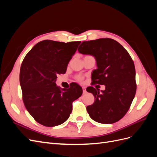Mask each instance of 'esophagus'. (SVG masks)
Returning <instances> with one entry per match:
<instances>
[{
  "label": "esophagus",
  "instance_id": "obj_1",
  "mask_svg": "<svg viewBox=\"0 0 157 157\" xmlns=\"http://www.w3.org/2000/svg\"><path fill=\"white\" fill-rule=\"evenodd\" d=\"M82 91H83V93H84H84H86V87L82 86Z\"/></svg>",
  "mask_w": 157,
  "mask_h": 157
}]
</instances>
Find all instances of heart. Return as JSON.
<instances>
[{"label": "heart", "instance_id": "1", "mask_svg": "<svg viewBox=\"0 0 157 157\" xmlns=\"http://www.w3.org/2000/svg\"><path fill=\"white\" fill-rule=\"evenodd\" d=\"M77 79L78 80H82V77H77Z\"/></svg>", "mask_w": 157, "mask_h": 157}]
</instances>
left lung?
<instances>
[{"label":"left lung","mask_w":157,"mask_h":157,"mask_svg":"<svg viewBox=\"0 0 157 157\" xmlns=\"http://www.w3.org/2000/svg\"><path fill=\"white\" fill-rule=\"evenodd\" d=\"M82 54L93 56L98 68L93 71L92 85H105V90L89 86L95 101L87 106L91 118L102 124H113L129 110L136 92L134 61L126 50L115 40L104 38L84 41L78 48Z\"/></svg>","instance_id":"8db88e82"}]
</instances>
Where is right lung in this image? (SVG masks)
<instances>
[{
	"label": "right lung",
	"instance_id": "right-lung-1",
	"mask_svg": "<svg viewBox=\"0 0 157 157\" xmlns=\"http://www.w3.org/2000/svg\"><path fill=\"white\" fill-rule=\"evenodd\" d=\"M80 41L44 40L28 52L23 60L20 82L27 111L39 124L52 127L63 124L72 111V103L82 89L73 83L67 89L56 86L57 75L64 74Z\"/></svg>",
	"mask_w": 157,
	"mask_h": 157
}]
</instances>
